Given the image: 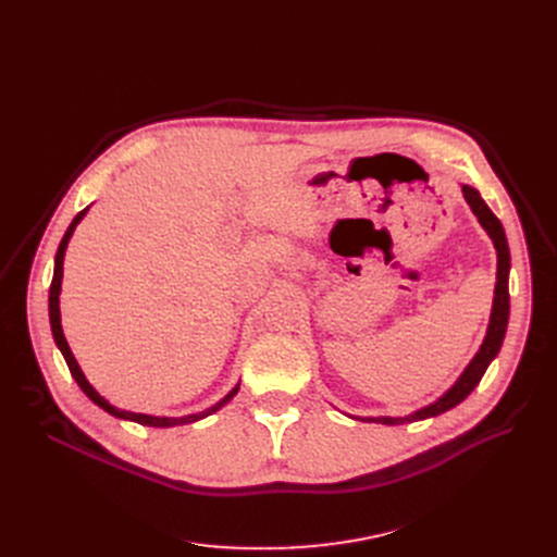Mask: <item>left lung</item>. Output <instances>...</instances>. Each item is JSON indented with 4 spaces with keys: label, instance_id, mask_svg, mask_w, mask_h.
<instances>
[{
    "label": "left lung",
    "instance_id": "1",
    "mask_svg": "<svg viewBox=\"0 0 557 557\" xmlns=\"http://www.w3.org/2000/svg\"><path fill=\"white\" fill-rule=\"evenodd\" d=\"M462 196L465 200L470 202L472 212L479 216L481 225L485 227V232L492 237L494 248H496V257H499V263H496V286H494V305H492V315H490V327H487V336L479 349V355L472 359V363L467 366V370L460 374L458 382L454 384V388L449 393H445L435 404L422 408V411L406 416V418H370V422H379V424H404V422H416V420H424V418H433L441 416L449 408H454L456 404H460L467 395H470L479 382L481 376L485 374L487 366L492 363V359L499 355L504 336H506V327H508V315H510V294H508V273H510V250H508V242H506V232L502 221L492 214V210L485 205V200L479 196L476 189L462 185Z\"/></svg>",
    "mask_w": 557,
    "mask_h": 557
}]
</instances>
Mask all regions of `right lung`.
I'll return each mask as SVG.
<instances>
[{
    "label": "right lung",
    "mask_w": 557,
    "mask_h": 557,
    "mask_svg": "<svg viewBox=\"0 0 557 557\" xmlns=\"http://www.w3.org/2000/svg\"><path fill=\"white\" fill-rule=\"evenodd\" d=\"M87 210V208H85ZM85 210L83 212H78L76 216H74V221L70 223V227H67V232H65V237H63V242H61V246H58V252H55V263H53V280H51V286H49V323H51V334H53V341H55V345H58V349H61L63 352V357H65V361H67V368H70V372H72V376L76 379V384L81 386V391L90 397L97 406H101L103 411H108L110 416H114V418H124V420H133V422H137V424H146V426H175V424H187V422H196V420H200V418H205V416H210V413H214V411H219L221 406H225L234 395H237V391H239V386L237 388H232L230 391V395H225L219 404H214L212 408H208V411H202V413H196V416H187V418H153V416H141V413H131V411H120V408H114V406H110L90 384H87V379L83 376V372H81V368H78V363H76V359H74V355H72V349H70V345H67V341H65V336H63V327H61V309H58V296H61V280H63V257H65V248H67V242H70V237H72V232H74V227H76V223L83 219V214H85Z\"/></svg>",
    "instance_id": "add662e5"
}]
</instances>
